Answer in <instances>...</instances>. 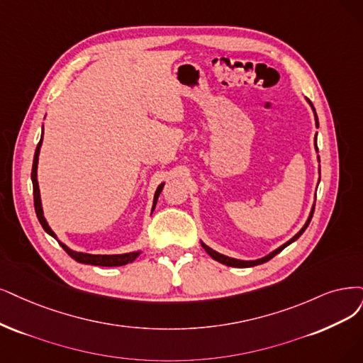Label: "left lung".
I'll list each match as a JSON object with an SVG mask.
<instances>
[{
	"label": "left lung",
	"mask_w": 363,
	"mask_h": 363,
	"mask_svg": "<svg viewBox=\"0 0 363 363\" xmlns=\"http://www.w3.org/2000/svg\"><path fill=\"white\" fill-rule=\"evenodd\" d=\"M308 103H310V106L313 107V111H314V116H315V125L318 127V118H317V113H315V109H314V106H313V103L308 100ZM315 150H317V134H315ZM313 213H314V206H313V209H311V213H310V217H308V220H306V223L303 224V227L302 229L294 235L290 240H287V242L284 244V245H281L279 248H277L275 251H272V252H269L267 254V256H264V257H262V259H257V260H238V259H232V257H227V256H223V254H220V252H217V251H213L212 248H209L206 244H203L202 242V247H203V250L209 254V256L213 259V260H217V262H220V263H223V264H225V266H233V267H251V266H256V264H262V263H266L267 260H271L272 257H275L278 252H281L283 251L286 247H289L291 242H294V240H296L303 232H305V229L308 227V224H310V221H311V218H313Z\"/></svg>",
	"instance_id": "1"
}]
</instances>
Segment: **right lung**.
I'll return each instance as SVG.
<instances>
[{"label":"right lung","instance_id":"1","mask_svg":"<svg viewBox=\"0 0 363 363\" xmlns=\"http://www.w3.org/2000/svg\"><path fill=\"white\" fill-rule=\"evenodd\" d=\"M43 142V133H42V139H40L37 147H35V154H34V161H33V170H31V179H33V190H34V208H35V213H37V218L42 224V227L45 229L46 233H49L52 238H55L58 240V244L64 248V251L69 254L72 259H74L79 263H85V264H94V266H124L127 263H131L139 257L140 251H133V252H125V254H111V256H107V254H88V252H77L72 248L67 247L65 244H62L61 240L57 238V235L53 233V230L49 227L45 216H43V208H42V199H40V190H38V182H37V164H38V154H40V146H42ZM164 182L158 185V189L155 191L154 196V205H152V211L157 205V200L158 196L163 190Z\"/></svg>","mask_w":363,"mask_h":363}]
</instances>
